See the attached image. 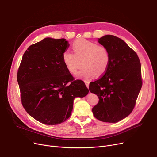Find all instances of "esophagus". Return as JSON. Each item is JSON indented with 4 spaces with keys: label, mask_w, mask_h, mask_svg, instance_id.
Listing matches in <instances>:
<instances>
[{
    "label": "esophagus",
    "mask_w": 157,
    "mask_h": 157,
    "mask_svg": "<svg viewBox=\"0 0 157 157\" xmlns=\"http://www.w3.org/2000/svg\"><path fill=\"white\" fill-rule=\"evenodd\" d=\"M84 82H85L86 86H87V87L88 88V87H89V82L88 81H84Z\"/></svg>",
    "instance_id": "obj_1"
}]
</instances>
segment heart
I'll list each match as a JSON object with an SVG mask.
<instances>
[{"label": "heart", "instance_id": "1", "mask_svg": "<svg viewBox=\"0 0 157 157\" xmlns=\"http://www.w3.org/2000/svg\"><path fill=\"white\" fill-rule=\"evenodd\" d=\"M72 48L74 53L66 50L62 55L63 63L69 72L76 73L81 61L82 67L76 75L79 78L88 79L94 75L99 76L105 73L109 65L110 55L105 47L79 39L73 43Z\"/></svg>", "mask_w": 157, "mask_h": 157}]
</instances>
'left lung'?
I'll list each match as a JSON object with an SVG mask.
<instances>
[{"mask_svg": "<svg viewBox=\"0 0 157 157\" xmlns=\"http://www.w3.org/2000/svg\"><path fill=\"white\" fill-rule=\"evenodd\" d=\"M110 55L107 71L89 84L91 93L99 100L92 110L98 120L117 122L133 110L142 86L141 64L137 53L122 39L110 35L98 38Z\"/></svg>", "mask_w": 157, "mask_h": 157, "instance_id": "obj_1", "label": "left lung"}]
</instances>
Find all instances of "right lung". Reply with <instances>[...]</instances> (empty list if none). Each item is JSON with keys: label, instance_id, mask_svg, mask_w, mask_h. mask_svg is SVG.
Segmentation results:
<instances>
[{"label": "right lung", "instance_id": "add662e5", "mask_svg": "<svg viewBox=\"0 0 157 157\" xmlns=\"http://www.w3.org/2000/svg\"><path fill=\"white\" fill-rule=\"evenodd\" d=\"M69 46L64 38L48 37L32 44L22 57L17 73L21 103L42 124L64 122L71 114L74 99L89 93L84 82L74 80L63 63V53Z\"/></svg>", "mask_w": 157, "mask_h": 157}]
</instances>
